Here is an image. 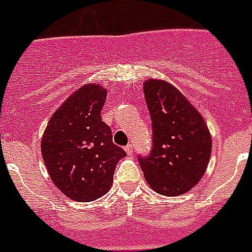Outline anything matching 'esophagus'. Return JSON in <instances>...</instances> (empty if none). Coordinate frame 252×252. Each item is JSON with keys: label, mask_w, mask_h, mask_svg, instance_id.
Segmentation results:
<instances>
[{"label": "esophagus", "mask_w": 252, "mask_h": 252, "mask_svg": "<svg viewBox=\"0 0 252 252\" xmlns=\"http://www.w3.org/2000/svg\"><path fill=\"white\" fill-rule=\"evenodd\" d=\"M124 149H126V154H128V156H132V154H133V146L130 145V144H129V145H126Z\"/></svg>", "instance_id": "1"}]
</instances>
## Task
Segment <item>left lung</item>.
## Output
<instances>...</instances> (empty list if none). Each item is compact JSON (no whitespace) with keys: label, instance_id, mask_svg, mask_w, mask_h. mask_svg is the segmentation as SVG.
I'll use <instances>...</instances> for the list:
<instances>
[{"label":"left lung","instance_id":"1","mask_svg":"<svg viewBox=\"0 0 252 252\" xmlns=\"http://www.w3.org/2000/svg\"><path fill=\"white\" fill-rule=\"evenodd\" d=\"M144 94L152 120V150L138 156L140 167L157 193L182 195L199 183L208 166V126L186 96L165 81H146Z\"/></svg>","mask_w":252,"mask_h":252}]
</instances>
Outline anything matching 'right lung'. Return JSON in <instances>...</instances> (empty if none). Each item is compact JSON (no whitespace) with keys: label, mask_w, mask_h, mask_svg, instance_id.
<instances>
[{"label":"right lung","mask_w":252,"mask_h":252,"mask_svg":"<svg viewBox=\"0 0 252 252\" xmlns=\"http://www.w3.org/2000/svg\"><path fill=\"white\" fill-rule=\"evenodd\" d=\"M107 91L77 90L53 114L41 138V154L53 183L70 199L87 203L106 195L126 150L115 145L100 112Z\"/></svg>","instance_id":"right-lung-1"}]
</instances>
